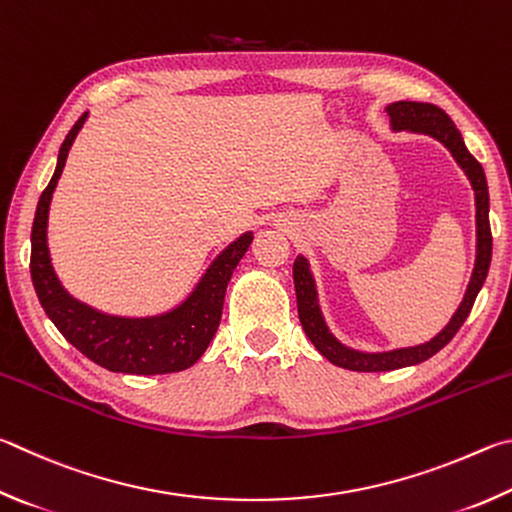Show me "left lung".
<instances>
[{"mask_svg": "<svg viewBox=\"0 0 512 512\" xmlns=\"http://www.w3.org/2000/svg\"><path fill=\"white\" fill-rule=\"evenodd\" d=\"M387 114L391 119L393 132H420L429 134L436 141H441L443 146L452 152L456 164L463 168V173L468 175L470 184L474 188V206H477V258H474V270L470 276L468 290L463 294L461 306L450 319L441 333L429 339L425 344L407 346V348H393V351L384 353H366L355 351V348L346 346L330 333L326 326V319L321 315L319 297H317V285L315 276L310 272V263L306 256H297L294 261V290H297V306H299V319L301 326L306 330V335L317 351L333 362L335 366H342L348 371H362V373H378V371H393V369H405V366H414L429 360L436 355L443 346L452 342V337L459 333L463 321L468 319L470 310L474 306L479 290L483 288L488 270H490V258H492V233H490V197H488V182L486 173L477 159L470 155V150L465 148L461 132L456 130L450 116H447L441 107L432 103H418V101H398L387 105Z\"/></svg>", "mask_w": 512, "mask_h": 512, "instance_id": "obj_1", "label": "left lung"}]
</instances>
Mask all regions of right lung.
Segmentation results:
<instances>
[{
	"label": "right lung",
	"mask_w": 512,
	"mask_h": 512,
	"mask_svg": "<svg viewBox=\"0 0 512 512\" xmlns=\"http://www.w3.org/2000/svg\"><path fill=\"white\" fill-rule=\"evenodd\" d=\"M87 121V112L62 141L56 173L44 188L35 209L31 229V279L47 317L62 337L89 360L114 373L159 375L177 373L193 366L209 348L215 330L220 326L222 303L233 270L249 249L254 233L245 231L240 238L224 247L213 263L206 267L193 292L177 308L155 317H119L107 315L87 303L78 301L62 288L53 272L47 222L53 191L65 168L67 155L76 134Z\"/></svg>",
	"instance_id": "add662e5"
}]
</instances>
